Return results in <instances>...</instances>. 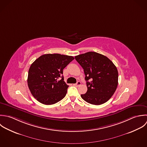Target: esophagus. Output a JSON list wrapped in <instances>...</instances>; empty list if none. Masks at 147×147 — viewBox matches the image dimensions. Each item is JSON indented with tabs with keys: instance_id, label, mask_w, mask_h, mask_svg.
I'll use <instances>...</instances> for the list:
<instances>
[{
	"instance_id": "34e87169",
	"label": "esophagus",
	"mask_w": 147,
	"mask_h": 147,
	"mask_svg": "<svg viewBox=\"0 0 147 147\" xmlns=\"http://www.w3.org/2000/svg\"><path fill=\"white\" fill-rule=\"evenodd\" d=\"M80 84H81V82H79V81L77 82V83H76V84H75V86H80Z\"/></svg>"
}]
</instances>
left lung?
I'll list each match as a JSON object with an SVG mask.
<instances>
[{
    "label": "left lung",
    "instance_id": "1",
    "mask_svg": "<svg viewBox=\"0 0 147 147\" xmlns=\"http://www.w3.org/2000/svg\"><path fill=\"white\" fill-rule=\"evenodd\" d=\"M84 69L87 91L81 95L86 102L100 105L114 94L118 85V71L107 56L95 52H88L75 57Z\"/></svg>",
    "mask_w": 147,
    "mask_h": 147
}]
</instances>
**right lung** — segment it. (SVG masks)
Segmentation results:
<instances>
[{"instance_id":"add662e5","label":"right lung","mask_w":147,"mask_h":147,"mask_svg":"<svg viewBox=\"0 0 147 147\" xmlns=\"http://www.w3.org/2000/svg\"><path fill=\"white\" fill-rule=\"evenodd\" d=\"M71 56L59 53L45 54L31 65L27 83L32 96L40 102L52 105L66 95L68 86L61 76L63 69L73 60ZM61 77L60 81L57 79Z\"/></svg>"}]
</instances>
